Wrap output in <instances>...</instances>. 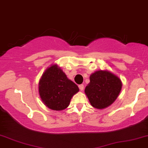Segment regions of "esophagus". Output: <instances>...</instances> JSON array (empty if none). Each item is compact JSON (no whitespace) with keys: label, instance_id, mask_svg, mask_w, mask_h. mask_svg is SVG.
I'll use <instances>...</instances> for the list:
<instances>
[{"label":"esophagus","instance_id":"34e87169","mask_svg":"<svg viewBox=\"0 0 148 148\" xmlns=\"http://www.w3.org/2000/svg\"><path fill=\"white\" fill-rule=\"evenodd\" d=\"M78 87H79V89L80 90H83V89H84V85H83V84H80V85L78 86Z\"/></svg>","mask_w":148,"mask_h":148}]
</instances>
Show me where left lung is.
<instances>
[{"label":"left lung","instance_id":"obj_1","mask_svg":"<svg viewBox=\"0 0 148 148\" xmlns=\"http://www.w3.org/2000/svg\"><path fill=\"white\" fill-rule=\"evenodd\" d=\"M121 88L119 78L108 71L99 70L90 75L84 92L92 107L104 109L116 99Z\"/></svg>","mask_w":148,"mask_h":148}]
</instances>
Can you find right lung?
<instances>
[{
  "mask_svg": "<svg viewBox=\"0 0 148 148\" xmlns=\"http://www.w3.org/2000/svg\"><path fill=\"white\" fill-rule=\"evenodd\" d=\"M78 90L62 69L53 65L45 71L39 82V94L45 105L53 110L66 109L71 98Z\"/></svg>",
  "mask_w": 148,
  "mask_h": 148,
  "instance_id": "right-lung-1",
  "label": "right lung"
}]
</instances>
